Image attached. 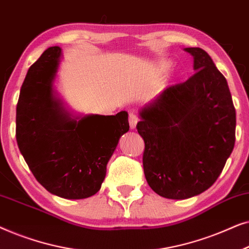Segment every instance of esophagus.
Returning a JSON list of instances; mask_svg holds the SVG:
<instances>
[{
    "label": "esophagus",
    "mask_w": 249,
    "mask_h": 249,
    "mask_svg": "<svg viewBox=\"0 0 249 249\" xmlns=\"http://www.w3.org/2000/svg\"><path fill=\"white\" fill-rule=\"evenodd\" d=\"M137 122H138L137 115H136L135 113L129 114V125H130L131 129L136 128V124H137Z\"/></svg>",
    "instance_id": "obj_1"
}]
</instances>
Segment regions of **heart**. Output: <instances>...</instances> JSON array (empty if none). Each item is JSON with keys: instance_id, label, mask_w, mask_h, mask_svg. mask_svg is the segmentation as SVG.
Wrapping results in <instances>:
<instances>
[{"instance_id": "1", "label": "heart", "mask_w": 249, "mask_h": 249, "mask_svg": "<svg viewBox=\"0 0 249 249\" xmlns=\"http://www.w3.org/2000/svg\"><path fill=\"white\" fill-rule=\"evenodd\" d=\"M170 68V62L168 61H160V62L156 63L155 66V73L156 74H162L163 72H165L166 70H169Z\"/></svg>"}]
</instances>
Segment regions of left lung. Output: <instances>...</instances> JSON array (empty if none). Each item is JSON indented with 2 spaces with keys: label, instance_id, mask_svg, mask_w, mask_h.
<instances>
[{
  "label": "left lung",
  "instance_id": "obj_1",
  "mask_svg": "<svg viewBox=\"0 0 249 249\" xmlns=\"http://www.w3.org/2000/svg\"><path fill=\"white\" fill-rule=\"evenodd\" d=\"M196 73L139 112L142 166L160 196L186 199L215 182L236 141V110L222 73L199 47H187Z\"/></svg>",
  "mask_w": 249,
  "mask_h": 249
}]
</instances>
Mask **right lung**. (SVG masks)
Listing matches in <instances>:
<instances>
[{"label": "right lung", "instance_id": "obj_1", "mask_svg": "<svg viewBox=\"0 0 249 249\" xmlns=\"http://www.w3.org/2000/svg\"><path fill=\"white\" fill-rule=\"evenodd\" d=\"M60 56L59 46L49 47L29 68L17 104L16 138L47 192L67 199L87 198L101 189L108 160L129 130L128 113L70 118L53 91Z\"/></svg>", "mask_w": 249, "mask_h": 249}]
</instances>
